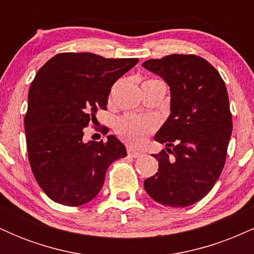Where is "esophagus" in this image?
I'll return each mask as SVG.
<instances>
[{"label": "esophagus", "instance_id": "34e87169", "mask_svg": "<svg viewBox=\"0 0 254 254\" xmlns=\"http://www.w3.org/2000/svg\"><path fill=\"white\" fill-rule=\"evenodd\" d=\"M127 154H129V155H130L131 157H139V156L142 155V153H139V151L133 150L132 148H127Z\"/></svg>", "mask_w": 254, "mask_h": 254}]
</instances>
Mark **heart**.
Masks as SVG:
<instances>
[{
  "label": "heart",
  "mask_w": 254,
  "mask_h": 254,
  "mask_svg": "<svg viewBox=\"0 0 254 254\" xmlns=\"http://www.w3.org/2000/svg\"><path fill=\"white\" fill-rule=\"evenodd\" d=\"M149 81H159V80H149ZM116 132L118 133L122 138L127 143L132 145H138L144 141L148 133L153 130V125L150 122L139 119L136 117H127L119 118L116 122Z\"/></svg>",
  "instance_id": "obj_1"
}]
</instances>
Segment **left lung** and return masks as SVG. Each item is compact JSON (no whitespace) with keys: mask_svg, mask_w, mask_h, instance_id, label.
Masks as SVG:
<instances>
[{"mask_svg":"<svg viewBox=\"0 0 254 254\" xmlns=\"http://www.w3.org/2000/svg\"><path fill=\"white\" fill-rule=\"evenodd\" d=\"M142 65L171 90V113L155 135L166 150L153 154L159 172L144 180V190L162 205L185 208L208 194L226 162L233 127L226 84L194 55H170Z\"/></svg>","mask_w":254,"mask_h":254,"instance_id":"8db88e82","label":"left lung"}]
</instances>
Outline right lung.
<instances>
[{
    "mask_svg": "<svg viewBox=\"0 0 254 254\" xmlns=\"http://www.w3.org/2000/svg\"><path fill=\"white\" fill-rule=\"evenodd\" d=\"M137 62L64 52L38 70L28 90L26 143L34 178L52 200L68 206L90 202L109 166L127 156L115 135L84 142L83 129L98 109L106 110L111 87Z\"/></svg>",
    "mask_w": 254,
    "mask_h": 254,
    "instance_id": "right-lung-1",
    "label": "right lung"
}]
</instances>
